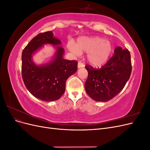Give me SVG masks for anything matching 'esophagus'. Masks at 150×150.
<instances>
[{
	"label": "esophagus",
	"instance_id": "esophagus-1",
	"mask_svg": "<svg viewBox=\"0 0 150 150\" xmlns=\"http://www.w3.org/2000/svg\"><path fill=\"white\" fill-rule=\"evenodd\" d=\"M84 67V64H83V62H81V61H79L78 62V67L81 68V67Z\"/></svg>",
	"mask_w": 150,
	"mask_h": 150
}]
</instances>
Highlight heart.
<instances>
[{
  "label": "heart",
  "mask_w": 150,
  "mask_h": 150,
  "mask_svg": "<svg viewBox=\"0 0 150 150\" xmlns=\"http://www.w3.org/2000/svg\"><path fill=\"white\" fill-rule=\"evenodd\" d=\"M68 48L78 55L82 52H87L88 61L94 67L104 64L112 51L111 42L99 37L79 38L76 44L72 42L68 44Z\"/></svg>",
  "instance_id": "1"
}]
</instances>
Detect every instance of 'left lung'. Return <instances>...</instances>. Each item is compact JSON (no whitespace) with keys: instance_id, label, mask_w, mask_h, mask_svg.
<instances>
[{"instance_id":"left-lung-1","label":"left lung","mask_w":150,"mask_h":150,"mask_svg":"<svg viewBox=\"0 0 150 150\" xmlns=\"http://www.w3.org/2000/svg\"><path fill=\"white\" fill-rule=\"evenodd\" d=\"M88 77L86 91L93 100L106 102L115 97L124 88L131 73L130 52L117 47L115 54L100 69L86 65Z\"/></svg>"}]
</instances>
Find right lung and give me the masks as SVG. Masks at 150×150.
Returning a JSON list of instances; mask_svg holds the SVG:
<instances>
[{
    "mask_svg": "<svg viewBox=\"0 0 150 150\" xmlns=\"http://www.w3.org/2000/svg\"><path fill=\"white\" fill-rule=\"evenodd\" d=\"M52 45L56 52L47 63L38 65L32 56L44 45ZM52 31L39 34L32 39L22 53V76L26 88L36 98L54 101L64 93L66 80L78 69V62L64 59V49Z\"/></svg>",
    "mask_w": 150,
    "mask_h": 150,
    "instance_id": "add662e5",
    "label": "right lung"
}]
</instances>
